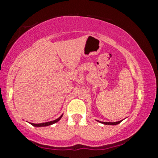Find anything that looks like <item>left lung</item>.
<instances>
[{
	"label": "left lung",
	"mask_w": 158,
	"mask_h": 158,
	"mask_svg": "<svg viewBox=\"0 0 158 158\" xmlns=\"http://www.w3.org/2000/svg\"><path fill=\"white\" fill-rule=\"evenodd\" d=\"M98 122L103 123V124H106V125H116V124H118V123H120L121 122V121H117V122H102V121H97Z\"/></svg>",
	"instance_id": "obj_1"
}]
</instances>
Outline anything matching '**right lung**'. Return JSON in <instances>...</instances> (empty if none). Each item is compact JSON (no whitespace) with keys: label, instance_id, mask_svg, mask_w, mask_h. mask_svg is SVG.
Returning a JSON list of instances; mask_svg holds the SVG:
<instances>
[{"label":"right lung","instance_id":"1","mask_svg":"<svg viewBox=\"0 0 158 158\" xmlns=\"http://www.w3.org/2000/svg\"><path fill=\"white\" fill-rule=\"evenodd\" d=\"M62 115H61L60 118H58L57 119H56V120L48 121V122H45V123H31V124L32 125V126L37 127H47V126H49V125L53 124V123H55L58 122V121L60 120L61 118H62Z\"/></svg>","mask_w":158,"mask_h":158}]
</instances>
